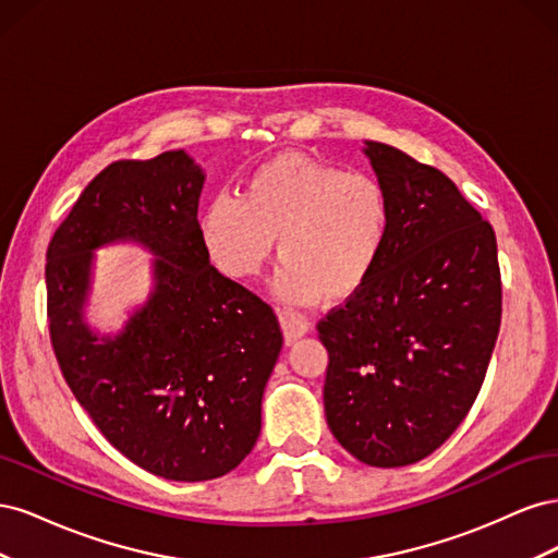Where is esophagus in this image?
I'll list each match as a JSON object with an SVG mask.
<instances>
[{
	"mask_svg": "<svg viewBox=\"0 0 558 558\" xmlns=\"http://www.w3.org/2000/svg\"><path fill=\"white\" fill-rule=\"evenodd\" d=\"M279 324H281V330H283L286 344H295L300 337H305L312 330V326L307 324L305 318H300V316L289 314V312L279 314Z\"/></svg>",
	"mask_w": 558,
	"mask_h": 558,
	"instance_id": "1",
	"label": "esophagus"
}]
</instances>
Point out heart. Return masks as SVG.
I'll use <instances>...</instances> for the list:
<instances>
[{"instance_id": "1", "label": "heart", "mask_w": 558, "mask_h": 558, "mask_svg": "<svg viewBox=\"0 0 558 558\" xmlns=\"http://www.w3.org/2000/svg\"><path fill=\"white\" fill-rule=\"evenodd\" d=\"M391 230V202L369 174L302 154L260 162L242 193H214L199 214V234L214 265L251 279L272 256L275 291L286 305L344 300L373 277Z\"/></svg>"}]
</instances>
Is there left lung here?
<instances>
[{"label": "left lung", "instance_id": "1", "mask_svg": "<svg viewBox=\"0 0 558 558\" xmlns=\"http://www.w3.org/2000/svg\"><path fill=\"white\" fill-rule=\"evenodd\" d=\"M391 202L377 269L316 326L328 349L326 421L375 468L426 459L475 402L500 330L494 228L430 165L365 142Z\"/></svg>", "mask_w": 558, "mask_h": 558}]
</instances>
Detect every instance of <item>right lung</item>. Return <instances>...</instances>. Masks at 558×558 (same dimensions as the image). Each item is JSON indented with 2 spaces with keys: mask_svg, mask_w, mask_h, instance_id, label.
<instances>
[{
  "mask_svg": "<svg viewBox=\"0 0 558 558\" xmlns=\"http://www.w3.org/2000/svg\"><path fill=\"white\" fill-rule=\"evenodd\" d=\"M202 185L185 150L113 162L46 253L50 342L66 384L118 451L172 482L223 477L246 459L283 344L272 307L209 263ZM111 243L155 256L151 291L121 331L99 333L85 307L94 251Z\"/></svg>",
  "mask_w": 558,
  "mask_h": 558,
  "instance_id": "1",
  "label": "right lung"
}]
</instances>
